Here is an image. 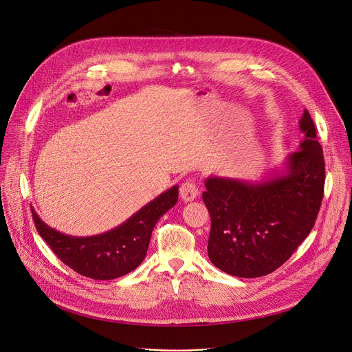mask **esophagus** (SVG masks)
Listing matches in <instances>:
<instances>
[{"mask_svg": "<svg viewBox=\"0 0 352 352\" xmlns=\"http://www.w3.org/2000/svg\"><path fill=\"white\" fill-rule=\"evenodd\" d=\"M199 195V187L195 180H187L186 183L182 184L180 187V197L184 203L193 201Z\"/></svg>", "mask_w": 352, "mask_h": 352, "instance_id": "obj_1", "label": "esophagus"}]
</instances>
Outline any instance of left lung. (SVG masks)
Returning <instances> with one entry per match:
<instances>
[{
    "mask_svg": "<svg viewBox=\"0 0 352 352\" xmlns=\"http://www.w3.org/2000/svg\"><path fill=\"white\" fill-rule=\"evenodd\" d=\"M305 140L272 177L248 182L210 176L203 200L211 217L207 254L223 272L259 278L282 266L310 234L321 206L326 169L307 110Z\"/></svg>",
    "mask_w": 352,
    "mask_h": 352,
    "instance_id": "obj_1",
    "label": "left lung"
}]
</instances>
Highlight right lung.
Instances as JSON below:
<instances>
[{
  "instance_id": "obj_1",
  "label": "right lung",
  "mask_w": 352,
  "mask_h": 352,
  "mask_svg": "<svg viewBox=\"0 0 352 352\" xmlns=\"http://www.w3.org/2000/svg\"><path fill=\"white\" fill-rule=\"evenodd\" d=\"M179 197V186L159 195L121 226L93 236H70L50 228L32 208L41 236L74 272L97 280H110L137 269L145 259L152 230Z\"/></svg>"
}]
</instances>
